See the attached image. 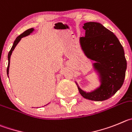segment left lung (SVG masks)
Masks as SVG:
<instances>
[{
  "label": "left lung",
  "mask_w": 132,
  "mask_h": 132,
  "mask_svg": "<svg viewBox=\"0 0 132 132\" xmlns=\"http://www.w3.org/2000/svg\"><path fill=\"white\" fill-rule=\"evenodd\" d=\"M83 28L85 35L79 39L81 47L87 57L95 62L93 66L99 74L101 85L94 91L85 92L76 83L85 98L95 101L106 100L124 83L127 68L124 48L116 35L100 23L87 22Z\"/></svg>",
  "instance_id": "left-lung-1"
}]
</instances>
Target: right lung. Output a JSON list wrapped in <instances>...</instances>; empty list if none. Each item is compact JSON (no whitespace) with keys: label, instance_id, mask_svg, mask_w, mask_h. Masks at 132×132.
<instances>
[{"label":"right lung","instance_id":"add662e5","mask_svg":"<svg viewBox=\"0 0 132 132\" xmlns=\"http://www.w3.org/2000/svg\"><path fill=\"white\" fill-rule=\"evenodd\" d=\"M34 31V28H31V29H28V30L25 31L24 32H23V34H22L21 35H19L18 37H17V38L16 39V40L14 41V44H13L12 47L11 49H10V52L8 53V68H7V74L8 75V72H9V67H10V56H11V54L12 53V51L14 50V48H15V47H16V45H18V43L19 42H20V41L21 40V39L23 37H26L28 36V35H29V34H31L32 32Z\"/></svg>","mask_w":132,"mask_h":132}]
</instances>
